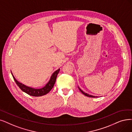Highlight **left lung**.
Returning <instances> with one entry per match:
<instances>
[{"mask_svg": "<svg viewBox=\"0 0 132 132\" xmlns=\"http://www.w3.org/2000/svg\"><path fill=\"white\" fill-rule=\"evenodd\" d=\"M79 90H80V91L81 92L84 94V95H85V96H88V97H90V98H95V97H96L97 96H93V95H89V94H87V93H85V92H84L80 89V88H79Z\"/></svg>", "mask_w": 132, "mask_h": 132, "instance_id": "1", "label": "left lung"}]
</instances>
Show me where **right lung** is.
I'll list each match as a JSON object with an SVG mask.
<instances>
[{"mask_svg":"<svg viewBox=\"0 0 132 132\" xmlns=\"http://www.w3.org/2000/svg\"><path fill=\"white\" fill-rule=\"evenodd\" d=\"M59 71L60 69H58V70L55 71L53 73L52 76H51L48 82L45 85V87L40 89H34L31 87L26 86L24 85V84H22L21 83L17 81L13 76V74H12L15 83L22 91L24 92H25L27 94L33 96H40L47 94L52 89L55 82L57 75H58V74L59 73Z\"/></svg>","mask_w":132,"mask_h":132,"instance_id":"1","label":"right lung"}]
</instances>
